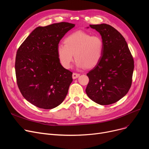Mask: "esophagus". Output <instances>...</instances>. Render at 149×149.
I'll list each match as a JSON object with an SVG mask.
<instances>
[{"instance_id":"1","label":"esophagus","mask_w":149,"mask_h":149,"mask_svg":"<svg viewBox=\"0 0 149 149\" xmlns=\"http://www.w3.org/2000/svg\"><path fill=\"white\" fill-rule=\"evenodd\" d=\"M80 76V74L79 73H76V72H74L72 74V78L73 79H75L77 78H78Z\"/></svg>"}]
</instances>
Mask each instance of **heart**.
Masks as SVG:
<instances>
[{
	"label": "heart",
	"mask_w": 149,
	"mask_h": 149,
	"mask_svg": "<svg viewBox=\"0 0 149 149\" xmlns=\"http://www.w3.org/2000/svg\"><path fill=\"white\" fill-rule=\"evenodd\" d=\"M64 45H58L57 54L62 66L69 69L74 61V55L79 68L91 69L95 67L103 57L104 42L98 35L78 31L68 36Z\"/></svg>",
	"instance_id": "1"
}]
</instances>
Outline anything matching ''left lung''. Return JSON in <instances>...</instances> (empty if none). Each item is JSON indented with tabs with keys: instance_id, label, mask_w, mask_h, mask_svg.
I'll use <instances>...</instances> for the list:
<instances>
[{
	"instance_id": "1",
	"label": "left lung",
	"mask_w": 149,
	"mask_h": 149,
	"mask_svg": "<svg viewBox=\"0 0 149 149\" xmlns=\"http://www.w3.org/2000/svg\"><path fill=\"white\" fill-rule=\"evenodd\" d=\"M89 26L101 34L104 51L99 63L87 74L89 81L86 92L97 104H113L131 87L134 58L125 38L113 27L106 23Z\"/></svg>"
}]
</instances>
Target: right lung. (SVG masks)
<instances>
[{"label": "right lung", "mask_w": 149, "mask_h": 149, "mask_svg": "<svg viewBox=\"0 0 149 149\" xmlns=\"http://www.w3.org/2000/svg\"><path fill=\"white\" fill-rule=\"evenodd\" d=\"M74 26L68 22L38 26L17 49L15 70L18 88L36 107L55 108L68 94L72 72L60 64L57 48L62 37Z\"/></svg>", "instance_id": "right-lung-1"}]
</instances>
